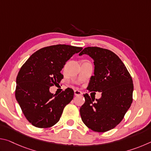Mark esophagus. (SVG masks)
Instances as JSON below:
<instances>
[{"mask_svg":"<svg viewBox=\"0 0 151 151\" xmlns=\"http://www.w3.org/2000/svg\"><path fill=\"white\" fill-rule=\"evenodd\" d=\"M74 93H75V96H78V95H81V94H83V93H82L81 92L78 90H75V91H74Z\"/></svg>","mask_w":151,"mask_h":151,"instance_id":"34e87169","label":"esophagus"}]
</instances>
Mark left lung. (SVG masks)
<instances>
[{"instance_id": "8db88e82", "label": "left lung", "mask_w": 151, "mask_h": 151, "mask_svg": "<svg viewBox=\"0 0 151 151\" xmlns=\"http://www.w3.org/2000/svg\"><path fill=\"white\" fill-rule=\"evenodd\" d=\"M85 54L93 58L94 65L87 89L101 92L102 96L95 100L84 94L85 102L80 109L82 121L94 131H108L121 122L131 105L132 79L124 63L112 51L89 47L79 55Z\"/></svg>"}]
</instances>
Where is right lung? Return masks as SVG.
<instances>
[{"label":"right lung","mask_w":151,"mask_h":151,"mask_svg":"<svg viewBox=\"0 0 151 151\" xmlns=\"http://www.w3.org/2000/svg\"><path fill=\"white\" fill-rule=\"evenodd\" d=\"M82 47L57 45L40 48L30 56L20 68L17 77L15 97L24 115L33 126L52 127L66 104L73 100L74 91L68 88L58 94L49 91L60 83L66 62Z\"/></svg>","instance_id":"1"}]
</instances>
